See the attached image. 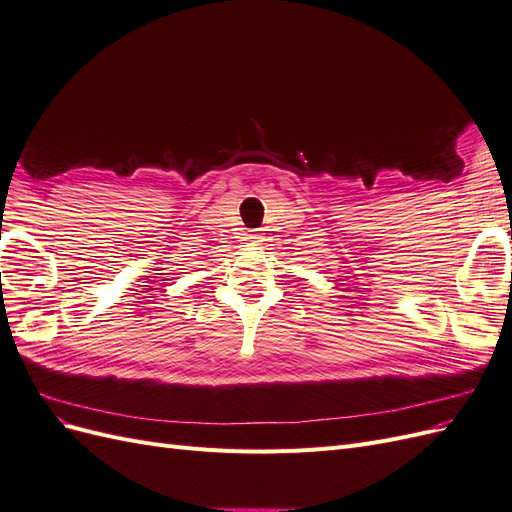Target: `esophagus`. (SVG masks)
<instances>
[{"label":"esophagus","instance_id":"esophagus-1","mask_svg":"<svg viewBox=\"0 0 512 512\" xmlns=\"http://www.w3.org/2000/svg\"><path fill=\"white\" fill-rule=\"evenodd\" d=\"M247 241H250L252 245H260V241H262V235L258 230H252V232H247V237H245Z\"/></svg>","mask_w":512,"mask_h":512}]
</instances>
